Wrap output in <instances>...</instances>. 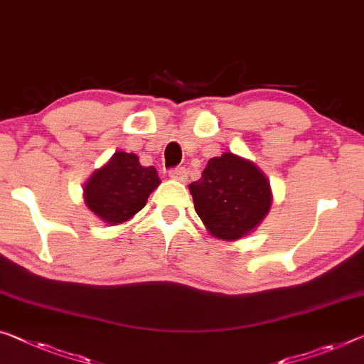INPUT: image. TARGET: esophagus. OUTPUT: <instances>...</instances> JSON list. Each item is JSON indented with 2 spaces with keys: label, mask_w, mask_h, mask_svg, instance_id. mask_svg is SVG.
Segmentation results:
<instances>
[{
  "label": "esophagus",
  "mask_w": 364,
  "mask_h": 364,
  "mask_svg": "<svg viewBox=\"0 0 364 364\" xmlns=\"http://www.w3.org/2000/svg\"><path fill=\"white\" fill-rule=\"evenodd\" d=\"M169 177L172 181H178V182H187V177H188V172L186 167H177V169H172L169 172Z\"/></svg>",
  "instance_id": "34e87169"
}]
</instances>
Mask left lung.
Masks as SVG:
<instances>
[{
  "mask_svg": "<svg viewBox=\"0 0 364 364\" xmlns=\"http://www.w3.org/2000/svg\"><path fill=\"white\" fill-rule=\"evenodd\" d=\"M188 190L206 231L228 242L259 228L273 201L270 181L264 172L234 153L211 158L200 181L190 183Z\"/></svg>",
  "mask_w": 364,
  "mask_h": 364,
  "instance_id": "left-lung-1",
  "label": "left lung"
}]
</instances>
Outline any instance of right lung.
<instances>
[{
    "label": "right lung",
    "instance_id": "1",
    "mask_svg": "<svg viewBox=\"0 0 364 364\" xmlns=\"http://www.w3.org/2000/svg\"><path fill=\"white\" fill-rule=\"evenodd\" d=\"M161 178L153 166H141L135 153L115 151L112 158L87 178L82 197L89 210L107 226L124 225L158 188Z\"/></svg>",
    "mask_w": 364,
    "mask_h": 364
}]
</instances>
